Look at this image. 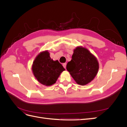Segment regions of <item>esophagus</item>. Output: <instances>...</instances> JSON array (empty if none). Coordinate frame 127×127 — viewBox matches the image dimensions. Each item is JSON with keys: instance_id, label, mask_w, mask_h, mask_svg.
I'll list each match as a JSON object with an SVG mask.
<instances>
[{"instance_id": "esophagus-1", "label": "esophagus", "mask_w": 127, "mask_h": 127, "mask_svg": "<svg viewBox=\"0 0 127 127\" xmlns=\"http://www.w3.org/2000/svg\"><path fill=\"white\" fill-rule=\"evenodd\" d=\"M63 67L65 68V69H66V65H67V64L66 63H64V64H63Z\"/></svg>"}]
</instances>
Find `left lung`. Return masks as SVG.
I'll use <instances>...</instances> for the list:
<instances>
[{
	"label": "left lung",
	"instance_id": "8db88e82",
	"mask_svg": "<svg viewBox=\"0 0 127 127\" xmlns=\"http://www.w3.org/2000/svg\"><path fill=\"white\" fill-rule=\"evenodd\" d=\"M98 68L96 58L83 47H77L74 50L72 59L66 67L72 77L80 85L91 82L96 75Z\"/></svg>",
	"mask_w": 127,
	"mask_h": 127
}]
</instances>
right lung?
Instances as JSON below:
<instances>
[{
  "label": "right lung",
  "mask_w": 127,
  "mask_h": 127,
  "mask_svg": "<svg viewBox=\"0 0 127 127\" xmlns=\"http://www.w3.org/2000/svg\"><path fill=\"white\" fill-rule=\"evenodd\" d=\"M32 71L35 78L45 86L55 84L65 69L58 61H53L48 51L40 53L34 61Z\"/></svg>",
  "instance_id": "add662e5"
}]
</instances>
